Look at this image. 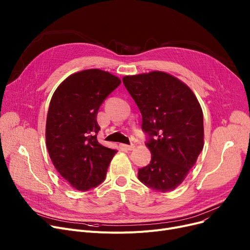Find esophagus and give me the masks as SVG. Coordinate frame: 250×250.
<instances>
[{
	"label": "esophagus",
	"mask_w": 250,
	"mask_h": 250,
	"mask_svg": "<svg viewBox=\"0 0 250 250\" xmlns=\"http://www.w3.org/2000/svg\"><path fill=\"white\" fill-rule=\"evenodd\" d=\"M121 148L124 149V150L130 151V150H133L135 148V146L134 145H125V144H121Z\"/></svg>",
	"instance_id": "obj_1"
}]
</instances>
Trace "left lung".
Returning a JSON list of instances; mask_svg holds the SVG:
<instances>
[{"mask_svg": "<svg viewBox=\"0 0 250 250\" xmlns=\"http://www.w3.org/2000/svg\"><path fill=\"white\" fill-rule=\"evenodd\" d=\"M123 82L141 111L151 152L150 164L139 169L138 178L156 191H171L204 148L201 105L188 85L164 72L125 76Z\"/></svg>", "mask_w": 250, "mask_h": 250, "instance_id": "left-lung-1", "label": "left lung"}]
</instances>
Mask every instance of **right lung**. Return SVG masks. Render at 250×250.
Returning <instances> with one entry per match:
<instances>
[{
  "label": "right lung",
  "mask_w": 250,
  "mask_h": 250,
  "mask_svg": "<svg viewBox=\"0 0 250 250\" xmlns=\"http://www.w3.org/2000/svg\"><path fill=\"white\" fill-rule=\"evenodd\" d=\"M121 83L108 72L85 70L69 76L51 97L45 126L47 151L58 172L78 190L100 185L117 152L97 141V113Z\"/></svg>",
  "instance_id": "right-lung-1"
}]
</instances>
